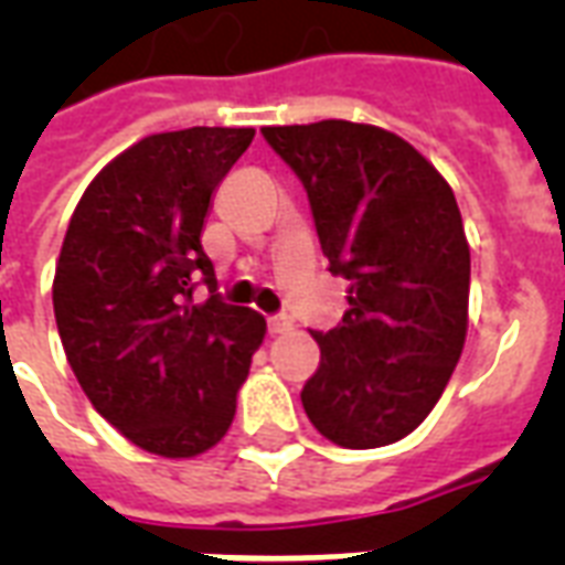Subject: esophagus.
Returning a JSON list of instances; mask_svg holds the SVG:
<instances>
[{"mask_svg":"<svg viewBox=\"0 0 565 565\" xmlns=\"http://www.w3.org/2000/svg\"><path fill=\"white\" fill-rule=\"evenodd\" d=\"M292 319L287 317H269V334H290L292 331Z\"/></svg>","mask_w":565,"mask_h":565,"instance_id":"34e87169","label":"esophagus"}]
</instances>
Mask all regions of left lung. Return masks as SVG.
Returning <instances> with one entry per match:
<instances>
[{
    "instance_id": "8db88e82",
    "label": "left lung",
    "mask_w": 565,
    "mask_h": 565,
    "mask_svg": "<svg viewBox=\"0 0 565 565\" xmlns=\"http://www.w3.org/2000/svg\"><path fill=\"white\" fill-rule=\"evenodd\" d=\"M308 193L343 322L313 331L301 404L343 448L407 437L455 372L469 317V243L448 181L393 131L345 119L260 128Z\"/></svg>"
}]
</instances>
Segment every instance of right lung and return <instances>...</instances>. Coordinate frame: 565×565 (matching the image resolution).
<instances>
[{
	"label": "right lung",
	"mask_w": 565,
	"mask_h": 565,
	"mask_svg": "<svg viewBox=\"0 0 565 565\" xmlns=\"http://www.w3.org/2000/svg\"><path fill=\"white\" fill-rule=\"evenodd\" d=\"M255 128L143 137L84 190L55 266L52 305L84 395L149 455L216 446L264 343L266 319L225 305L202 248L220 181ZM204 282L212 296L192 299Z\"/></svg>",
	"instance_id": "right-lung-1"
}]
</instances>
